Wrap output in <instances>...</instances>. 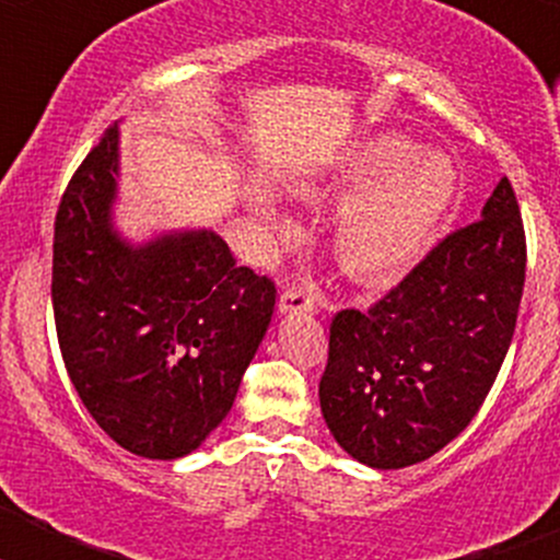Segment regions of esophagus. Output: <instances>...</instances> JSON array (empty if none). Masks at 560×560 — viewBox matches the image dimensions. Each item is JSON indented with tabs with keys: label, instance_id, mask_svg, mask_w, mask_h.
<instances>
[{
	"label": "esophagus",
	"instance_id": "34e87169",
	"mask_svg": "<svg viewBox=\"0 0 560 560\" xmlns=\"http://www.w3.org/2000/svg\"><path fill=\"white\" fill-rule=\"evenodd\" d=\"M280 314H308V311L316 308V294L311 289H300V285H294V289H285L283 294H280Z\"/></svg>",
	"mask_w": 560,
	"mask_h": 560
}]
</instances>
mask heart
<instances>
[{"label": "heart", "instance_id": "b5f03b06", "mask_svg": "<svg viewBox=\"0 0 560 560\" xmlns=\"http://www.w3.org/2000/svg\"><path fill=\"white\" fill-rule=\"evenodd\" d=\"M300 192L311 201L345 199L330 230L336 264L355 280L389 283L432 246L457 201V171L440 153L378 133L341 153L323 185ZM257 205L266 210V201Z\"/></svg>", "mask_w": 560, "mask_h": 560}]
</instances>
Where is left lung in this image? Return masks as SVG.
Segmentation results:
<instances>
[{"label": "left lung", "mask_w": 560, "mask_h": 560, "mask_svg": "<svg viewBox=\"0 0 560 560\" xmlns=\"http://www.w3.org/2000/svg\"><path fill=\"white\" fill-rule=\"evenodd\" d=\"M524 226L499 179L477 224L452 232L370 311L330 325L319 407L359 463H423L474 420L493 387L524 289Z\"/></svg>", "instance_id": "1"}]
</instances>
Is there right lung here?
Segmentation results:
<instances>
[{
    "label": "right lung",
    "mask_w": 560,
    "mask_h": 560,
    "mask_svg": "<svg viewBox=\"0 0 560 560\" xmlns=\"http://www.w3.org/2000/svg\"><path fill=\"white\" fill-rule=\"evenodd\" d=\"M120 122L69 182L56 215L52 308L67 373L126 452L179 459L205 443L275 314V285L235 266L207 226L133 241L117 224Z\"/></svg>",
    "instance_id": "add662e5"
}]
</instances>
